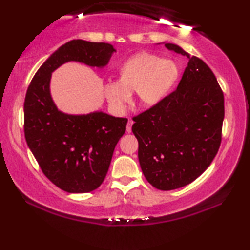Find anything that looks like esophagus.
<instances>
[{
	"label": "esophagus",
	"instance_id": "obj_1",
	"mask_svg": "<svg viewBox=\"0 0 250 250\" xmlns=\"http://www.w3.org/2000/svg\"><path fill=\"white\" fill-rule=\"evenodd\" d=\"M132 125H133V120L129 119L128 125H126V132H128V133H131L132 132Z\"/></svg>",
	"mask_w": 250,
	"mask_h": 250
}]
</instances>
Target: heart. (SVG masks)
Masks as SVG:
<instances>
[{
  "instance_id": "b5f03b06",
  "label": "heart",
  "mask_w": 250,
  "mask_h": 250,
  "mask_svg": "<svg viewBox=\"0 0 250 250\" xmlns=\"http://www.w3.org/2000/svg\"><path fill=\"white\" fill-rule=\"evenodd\" d=\"M118 74L119 81L106 82L103 91L111 108L122 113L131 101L133 90L141 105L157 104L176 81L178 67L172 60L140 52L122 63Z\"/></svg>"
}]
</instances>
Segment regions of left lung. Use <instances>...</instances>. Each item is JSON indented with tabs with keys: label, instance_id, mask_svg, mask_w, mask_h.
I'll return each instance as SVG.
<instances>
[{
	"label": "left lung",
	"instance_id": "1",
	"mask_svg": "<svg viewBox=\"0 0 250 250\" xmlns=\"http://www.w3.org/2000/svg\"><path fill=\"white\" fill-rule=\"evenodd\" d=\"M168 50L189 59L177 89L133 117L143 174L153 187L182 188L210 166L221 143L224 92L206 63L175 44Z\"/></svg>",
	"mask_w": 250,
	"mask_h": 250
}]
</instances>
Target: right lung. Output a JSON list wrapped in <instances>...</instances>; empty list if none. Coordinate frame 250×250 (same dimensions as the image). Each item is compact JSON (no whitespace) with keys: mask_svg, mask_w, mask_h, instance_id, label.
Returning <instances> with one entry per match:
<instances>
[{"mask_svg":"<svg viewBox=\"0 0 250 250\" xmlns=\"http://www.w3.org/2000/svg\"><path fill=\"white\" fill-rule=\"evenodd\" d=\"M116 50L107 43L73 40L56 50L32 78L24 100V136L45 176L70 193L99 188L128 119L94 111L67 115L50 95L51 73L70 61L103 67Z\"/></svg>","mask_w":250,"mask_h":250,"instance_id":"1","label":"right lung"}]
</instances>
